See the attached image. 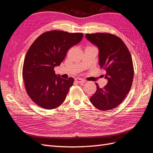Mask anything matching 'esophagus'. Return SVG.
I'll use <instances>...</instances> for the list:
<instances>
[{"label": "esophagus", "mask_w": 153, "mask_h": 153, "mask_svg": "<svg viewBox=\"0 0 153 153\" xmlns=\"http://www.w3.org/2000/svg\"><path fill=\"white\" fill-rule=\"evenodd\" d=\"M75 80L76 82L80 83H80H84L85 82L84 80H83V79H82V78H76Z\"/></svg>", "instance_id": "34e87169"}]
</instances>
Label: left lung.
<instances>
[{
	"label": "left lung",
	"mask_w": 153,
	"mask_h": 153,
	"mask_svg": "<svg viewBox=\"0 0 153 153\" xmlns=\"http://www.w3.org/2000/svg\"><path fill=\"white\" fill-rule=\"evenodd\" d=\"M86 38L99 49V64L106 71L108 83L97 89L91 103L100 110L116 108L130 90L134 75L132 58L126 45L119 37L108 33L86 34Z\"/></svg>",
	"instance_id": "1"
}]
</instances>
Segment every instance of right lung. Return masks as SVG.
<instances>
[{"label": "right lung", "mask_w": 153, "mask_h": 153, "mask_svg": "<svg viewBox=\"0 0 153 153\" xmlns=\"http://www.w3.org/2000/svg\"><path fill=\"white\" fill-rule=\"evenodd\" d=\"M83 36L61 30L46 32L27 51L22 71L25 89L30 99L41 108L53 109L65 100L74 79L57 76L54 68L60 66L68 50L79 43Z\"/></svg>", "instance_id": "right-lung-1"}]
</instances>
